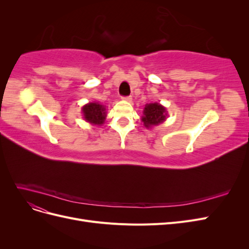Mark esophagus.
<instances>
[{"mask_svg":"<svg viewBox=\"0 0 249 249\" xmlns=\"http://www.w3.org/2000/svg\"><path fill=\"white\" fill-rule=\"evenodd\" d=\"M122 99L124 100V101H126V102H132V96H123Z\"/></svg>","mask_w":249,"mask_h":249,"instance_id":"obj_1","label":"esophagus"}]
</instances>
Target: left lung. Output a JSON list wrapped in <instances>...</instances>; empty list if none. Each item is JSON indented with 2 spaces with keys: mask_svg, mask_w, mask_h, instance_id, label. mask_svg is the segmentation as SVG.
I'll use <instances>...</instances> for the list:
<instances>
[{
  "mask_svg": "<svg viewBox=\"0 0 249 249\" xmlns=\"http://www.w3.org/2000/svg\"><path fill=\"white\" fill-rule=\"evenodd\" d=\"M167 117L166 108L163 107L159 103L147 104L144 110H143L142 122L147 127H152L162 124Z\"/></svg>",
  "mask_w": 249,
  "mask_h": 249,
  "instance_id": "left-lung-1",
  "label": "left lung"
}]
</instances>
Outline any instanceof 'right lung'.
<instances>
[{
    "label": "right lung",
    "instance_id": "right-lung-1",
    "mask_svg": "<svg viewBox=\"0 0 249 249\" xmlns=\"http://www.w3.org/2000/svg\"><path fill=\"white\" fill-rule=\"evenodd\" d=\"M85 120L92 124L102 125L106 119V108L99 103H89L82 108Z\"/></svg>",
    "mask_w": 249,
    "mask_h": 249
}]
</instances>
